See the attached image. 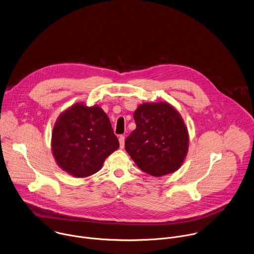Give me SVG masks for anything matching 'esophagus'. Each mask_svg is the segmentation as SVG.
I'll return each instance as SVG.
<instances>
[{
  "label": "esophagus",
  "mask_w": 254,
  "mask_h": 254,
  "mask_svg": "<svg viewBox=\"0 0 254 254\" xmlns=\"http://www.w3.org/2000/svg\"><path fill=\"white\" fill-rule=\"evenodd\" d=\"M119 143H120V148H124V144H125V137L123 135L119 136Z\"/></svg>",
  "instance_id": "obj_1"
}]
</instances>
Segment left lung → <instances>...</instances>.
I'll return each mask as SVG.
<instances>
[{"label":"left lung","mask_w":254,"mask_h":254,"mask_svg":"<svg viewBox=\"0 0 254 254\" xmlns=\"http://www.w3.org/2000/svg\"><path fill=\"white\" fill-rule=\"evenodd\" d=\"M136 129L126 138L125 149L145 173L160 177L183 164L189 134L180 113L167 102L143 103L134 112Z\"/></svg>","instance_id":"1"}]
</instances>
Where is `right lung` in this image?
I'll return each mask as SVG.
<instances>
[{"mask_svg": "<svg viewBox=\"0 0 254 254\" xmlns=\"http://www.w3.org/2000/svg\"><path fill=\"white\" fill-rule=\"evenodd\" d=\"M51 147L63 171L85 178L102 168L105 159L119 148V141L102 108L78 102L57 118Z\"/></svg>", "mask_w": 254, "mask_h": 254, "instance_id": "right-lung-1", "label": "right lung"}]
</instances>
